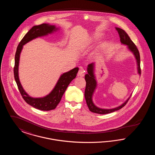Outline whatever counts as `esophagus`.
Listing matches in <instances>:
<instances>
[{
	"instance_id": "1",
	"label": "esophagus",
	"mask_w": 155,
	"mask_h": 155,
	"mask_svg": "<svg viewBox=\"0 0 155 155\" xmlns=\"http://www.w3.org/2000/svg\"><path fill=\"white\" fill-rule=\"evenodd\" d=\"M85 75L84 73V70L83 69H80L78 71V75L80 76V77H84Z\"/></svg>"
}]
</instances>
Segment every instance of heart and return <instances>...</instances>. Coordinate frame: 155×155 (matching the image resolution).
Returning <instances> with one entry per match:
<instances>
[{"label": "heart", "instance_id": "heart-1", "mask_svg": "<svg viewBox=\"0 0 155 155\" xmlns=\"http://www.w3.org/2000/svg\"><path fill=\"white\" fill-rule=\"evenodd\" d=\"M101 37H102V35L97 34V35H95L94 36V37H93V39H94V40L96 41V40H98V39H99Z\"/></svg>", "mask_w": 155, "mask_h": 155}]
</instances>
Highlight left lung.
<instances>
[{
    "label": "left lung",
    "instance_id": "1",
    "mask_svg": "<svg viewBox=\"0 0 155 155\" xmlns=\"http://www.w3.org/2000/svg\"><path fill=\"white\" fill-rule=\"evenodd\" d=\"M116 30L118 32L119 37L120 38V42L121 44L127 45V49L129 50V51L133 53L135 58L136 59L137 61V71L138 74L140 75V55L139 51L135 46V45L134 44L133 41L131 40L130 37L128 35V34L125 32V31L121 28L116 27ZM95 63H92L88 65L87 67V72L88 73L85 74V79L86 81V88L85 90V98L86 100V102L87 104V106L88 107L89 109L91 111L101 114H108L110 113L113 111L118 110L120 109H121L123 107H124L126 104V103L128 102V101L129 100L128 97L124 103L118 107L113 108V109H102L100 108L94 104L93 102V95L94 94V92L96 90L97 87V81H96V77L95 75Z\"/></svg>",
    "mask_w": 155,
    "mask_h": 155
}]
</instances>
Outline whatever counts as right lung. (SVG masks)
I'll return each instance as SVG.
<instances>
[{
  "label": "right lung",
  "instance_id": "obj_1",
  "mask_svg": "<svg viewBox=\"0 0 155 155\" xmlns=\"http://www.w3.org/2000/svg\"><path fill=\"white\" fill-rule=\"evenodd\" d=\"M59 29V28L56 27L54 25H51L49 24H42L34 26L20 41L17 46L15 54L14 75L18 88L24 101L31 106L40 110H51L56 107L60 102L67 87L72 80L76 77L79 68L78 67H75L69 71L61 74L54 88L48 95L42 97H32L23 89L19 79L18 66L20 54L22 51L23 45L38 37H44L49 34H51Z\"/></svg>",
  "mask_w": 155,
  "mask_h": 155
}]
</instances>
